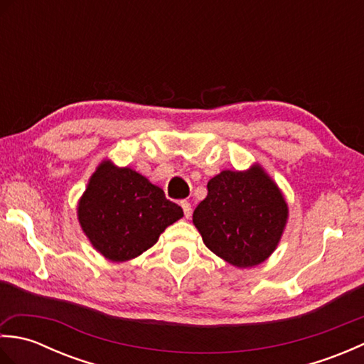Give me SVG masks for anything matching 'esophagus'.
I'll list each match as a JSON object with an SVG mask.
<instances>
[{
	"label": "esophagus",
	"mask_w": 364,
	"mask_h": 364,
	"mask_svg": "<svg viewBox=\"0 0 364 364\" xmlns=\"http://www.w3.org/2000/svg\"><path fill=\"white\" fill-rule=\"evenodd\" d=\"M181 208H183V211H184V218L191 219V215H192V206H191V203L189 202H181Z\"/></svg>",
	"instance_id": "34e87169"
}]
</instances>
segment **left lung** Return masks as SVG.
I'll return each instance as SVG.
<instances>
[{
    "label": "left lung",
    "mask_w": 364,
    "mask_h": 364,
    "mask_svg": "<svg viewBox=\"0 0 364 364\" xmlns=\"http://www.w3.org/2000/svg\"><path fill=\"white\" fill-rule=\"evenodd\" d=\"M288 218L282 189L255 162L247 170H222L211 178L192 222L214 255L245 269L261 264L275 252Z\"/></svg>",
    "instance_id": "1"
}]
</instances>
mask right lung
<instances>
[{"instance_id":"add662e5","label":"right lung","mask_w":364,"mask_h":364,"mask_svg":"<svg viewBox=\"0 0 364 364\" xmlns=\"http://www.w3.org/2000/svg\"><path fill=\"white\" fill-rule=\"evenodd\" d=\"M82 233L112 262L137 258L162 231L183 218L181 206L134 168L103 159L89 178L76 208Z\"/></svg>"}]
</instances>
